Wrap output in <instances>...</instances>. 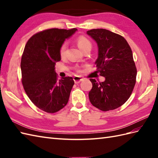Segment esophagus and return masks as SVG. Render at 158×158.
<instances>
[{
  "mask_svg": "<svg viewBox=\"0 0 158 158\" xmlns=\"http://www.w3.org/2000/svg\"><path fill=\"white\" fill-rule=\"evenodd\" d=\"M73 80H74V81H75V83H80V82H81V81H82L83 78H81V77L75 76V77H74Z\"/></svg>",
  "mask_w": 158,
  "mask_h": 158,
  "instance_id": "obj_1",
  "label": "esophagus"
}]
</instances>
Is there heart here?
Wrapping results in <instances>:
<instances>
[{
	"label": "heart",
	"instance_id": "b5f03b06",
	"mask_svg": "<svg viewBox=\"0 0 158 158\" xmlns=\"http://www.w3.org/2000/svg\"><path fill=\"white\" fill-rule=\"evenodd\" d=\"M76 42H77V45H78L79 48L81 49L83 52L86 49L91 48L92 47L91 42H90L88 38H86L85 36H79V37L77 39ZM66 43H62V45L60 48L59 52H60V56L61 57L64 56L65 53H66ZM77 71L79 73L81 72V70H80V69L78 68L77 69Z\"/></svg>",
	"mask_w": 158,
	"mask_h": 158
}]
</instances>
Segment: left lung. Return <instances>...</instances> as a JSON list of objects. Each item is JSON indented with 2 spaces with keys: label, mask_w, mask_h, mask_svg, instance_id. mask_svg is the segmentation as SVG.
<instances>
[{
  "label": "left lung",
  "mask_w": 158,
  "mask_h": 158,
  "mask_svg": "<svg viewBox=\"0 0 158 158\" xmlns=\"http://www.w3.org/2000/svg\"><path fill=\"white\" fill-rule=\"evenodd\" d=\"M87 33L98 44L96 70L105 77L104 82L89 79V101L102 111L114 110L127 101L135 88L137 70L132 49L122 36L108 30L92 29Z\"/></svg>",
  "instance_id": "8db88e82"
}]
</instances>
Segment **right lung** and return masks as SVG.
Instances as JSON below:
<instances>
[{
  "label": "right lung",
  "instance_id": "obj_1",
  "mask_svg": "<svg viewBox=\"0 0 158 158\" xmlns=\"http://www.w3.org/2000/svg\"><path fill=\"white\" fill-rule=\"evenodd\" d=\"M77 28H51L32 35L26 43L21 60L22 83L30 100L39 109L54 113L68 103L74 85L71 77L58 79L56 62L60 48Z\"/></svg>",
  "mask_w": 158,
  "mask_h": 158
}]
</instances>
